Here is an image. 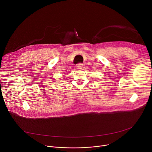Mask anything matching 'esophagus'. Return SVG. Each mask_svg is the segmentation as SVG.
<instances>
[{"mask_svg": "<svg viewBox=\"0 0 152 152\" xmlns=\"http://www.w3.org/2000/svg\"><path fill=\"white\" fill-rule=\"evenodd\" d=\"M83 64H81V63H79V64H77V68H78V69H83Z\"/></svg>", "mask_w": 152, "mask_h": 152, "instance_id": "esophagus-1", "label": "esophagus"}]
</instances>
